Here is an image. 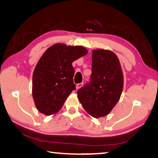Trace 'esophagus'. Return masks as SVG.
<instances>
[{"label":"esophagus","instance_id":"1","mask_svg":"<svg viewBox=\"0 0 158 158\" xmlns=\"http://www.w3.org/2000/svg\"><path fill=\"white\" fill-rule=\"evenodd\" d=\"M82 85H83V83H79V84H77L76 85V89H80L81 88V87H82Z\"/></svg>","mask_w":158,"mask_h":158}]
</instances>
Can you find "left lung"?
Returning a JSON list of instances; mask_svg holds the SVG:
<instances>
[{"label":"left lung","mask_w":158,"mask_h":158,"mask_svg":"<svg viewBox=\"0 0 158 158\" xmlns=\"http://www.w3.org/2000/svg\"><path fill=\"white\" fill-rule=\"evenodd\" d=\"M89 83L77 90V98L89 115L94 118L108 115L119 100L123 87L121 66L110 50H93Z\"/></svg>","instance_id":"1"}]
</instances>
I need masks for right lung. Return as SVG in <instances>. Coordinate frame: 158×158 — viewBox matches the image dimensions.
<instances>
[{
	"label": "right lung",
	"mask_w": 158,
	"mask_h": 158,
	"mask_svg": "<svg viewBox=\"0 0 158 158\" xmlns=\"http://www.w3.org/2000/svg\"><path fill=\"white\" fill-rule=\"evenodd\" d=\"M87 54L82 46L58 43L48 48L39 60L32 76V97L40 112L57 113L73 90L74 69L72 63Z\"/></svg>",
	"instance_id": "obj_1"
}]
</instances>
